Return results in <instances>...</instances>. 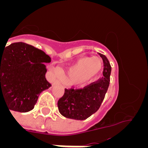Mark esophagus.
Listing matches in <instances>:
<instances>
[{"label": "esophagus", "mask_w": 148, "mask_h": 148, "mask_svg": "<svg viewBox=\"0 0 148 148\" xmlns=\"http://www.w3.org/2000/svg\"><path fill=\"white\" fill-rule=\"evenodd\" d=\"M59 83V82H58V81H56V82H54V84H58Z\"/></svg>", "instance_id": "obj_1"}]
</instances>
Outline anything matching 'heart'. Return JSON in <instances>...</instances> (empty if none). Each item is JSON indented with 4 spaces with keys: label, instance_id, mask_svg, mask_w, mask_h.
<instances>
[{
    "label": "heart",
    "instance_id": "1",
    "mask_svg": "<svg viewBox=\"0 0 148 148\" xmlns=\"http://www.w3.org/2000/svg\"><path fill=\"white\" fill-rule=\"evenodd\" d=\"M102 68V60L99 57H83L68 69L62 76V79L65 83L70 84H84L96 78Z\"/></svg>",
    "mask_w": 148,
    "mask_h": 148
}]
</instances>
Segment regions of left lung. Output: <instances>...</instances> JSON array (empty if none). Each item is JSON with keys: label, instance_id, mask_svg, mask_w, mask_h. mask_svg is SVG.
<instances>
[{"label": "left lung", "instance_id": "obj_1", "mask_svg": "<svg viewBox=\"0 0 148 148\" xmlns=\"http://www.w3.org/2000/svg\"><path fill=\"white\" fill-rule=\"evenodd\" d=\"M104 62V71L101 79L78 90H66L58 100L59 113L67 119L85 120L100 108L110 85L111 66L108 58L99 53Z\"/></svg>", "mask_w": 148, "mask_h": 148}]
</instances>
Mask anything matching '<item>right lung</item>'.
<instances>
[{
  "label": "right lung",
  "instance_id": "add662e5",
  "mask_svg": "<svg viewBox=\"0 0 148 148\" xmlns=\"http://www.w3.org/2000/svg\"><path fill=\"white\" fill-rule=\"evenodd\" d=\"M50 61L42 50L22 42L0 49V101L4 99L10 111L33 109L39 95L51 87L44 64Z\"/></svg>",
  "mask_w": 148,
  "mask_h": 148
}]
</instances>
